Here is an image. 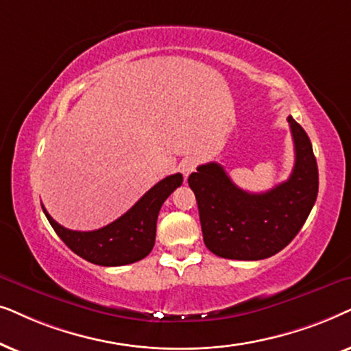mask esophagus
<instances>
[{"mask_svg":"<svg viewBox=\"0 0 351 351\" xmlns=\"http://www.w3.org/2000/svg\"><path fill=\"white\" fill-rule=\"evenodd\" d=\"M195 167H197V158H195V157L184 158V160L181 162V165H180L181 173H183L184 176H189L191 173L195 170Z\"/></svg>","mask_w":351,"mask_h":351,"instance_id":"1","label":"esophagus"}]
</instances>
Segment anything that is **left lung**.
I'll use <instances>...</instances> for the list:
<instances>
[{
	"label": "left lung",
	"instance_id": "obj_1",
	"mask_svg": "<svg viewBox=\"0 0 351 351\" xmlns=\"http://www.w3.org/2000/svg\"><path fill=\"white\" fill-rule=\"evenodd\" d=\"M295 163L287 181L266 193L237 188L217 162L197 167L188 183L197 200L204 242L231 260H263L281 252L302 230L317 197V163L311 141L287 117Z\"/></svg>",
	"mask_w": 351,
	"mask_h": 351
}]
</instances>
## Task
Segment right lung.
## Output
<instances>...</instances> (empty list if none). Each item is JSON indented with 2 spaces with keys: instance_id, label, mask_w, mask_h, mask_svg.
I'll use <instances>...</instances> for the list:
<instances>
[{
  "instance_id": "obj_1",
  "label": "right lung",
  "mask_w": 351,
  "mask_h": 351,
  "mask_svg": "<svg viewBox=\"0 0 351 351\" xmlns=\"http://www.w3.org/2000/svg\"><path fill=\"white\" fill-rule=\"evenodd\" d=\"M183 183V175L176 173L147 191L127 213L95 231H72L60 226L43 212L64 244L73 254L99 266H121L143 260L156 244L157 217L168 195Z\"/></svg>"
}]
</instances>
